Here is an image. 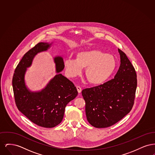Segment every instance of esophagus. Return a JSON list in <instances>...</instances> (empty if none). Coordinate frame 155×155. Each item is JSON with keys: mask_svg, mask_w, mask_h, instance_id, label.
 I'll return each mask as SVG.
<instances>
[{"mask_svg": "<svg viewBox=\"0 0 155 155\" xmlns=\"http://www.w3.org/2000/svg\"><path fill=\"white\" fill-rule=\"evenodd\" d=\"M76 88H77V91H78V92L79 94H80L81 92V91H82V89H81V87H79V86H77Z\"/></svg>", "mask_w": 155, "mask_h": 155, "instance_id": "esophagus-1", "label": "esophagus"}]
</instances>
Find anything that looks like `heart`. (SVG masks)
<instances>
[{
    "mask_svg": "<svg viewBox=\"0 0 155 155\" xmlns=\"http://www.w3.org/2000/svg\"><path fill=\"white\" fill-rule=\"evenodd\" d=\"M67 76L74 78L80 75L85 68V76L89 84L101 85L114 71L117 62L115 57L98 49L78 52L75 59L67 58L64 61Z\"/></svg>",
    "mask_w": 155,
    "mask_h": 155,
    "instance_id": "obj_1",
    "label": "heart"
}]
</instances>
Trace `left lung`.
Instances as JSON below:
<instances>
[{"mask_svg": "<svg viewBox=\"0 0 155 155\" xmlns=\"http://www.w3.org/2000/svg\"><path fill=\"white\" fill-rule=\"evenodd\" d=\"M118 51L121 63L114 78L102 85L82 91L87 120L96 128L114 125L130 113L134 103L136 71L125 53Z\"/></svg>", "mask_w": 155, "mask_h": 155, "instance_id": "1", "label": "left lung"}]
</instances>
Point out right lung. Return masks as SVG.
<instances>
[{"label":"right lung","mask_w":155,"mask_h":155,"mask_svg":"<svg viewBox=\"0 0 155 155\" xmlns=\"http://www.w3.org/2000/svg\"><path fill=\"white\" fill-rule=\"evenodd\" d=\"M51 45L39 42L27 52L16 67L12 80L18 109L32 123L44 128H52L59 124L63 118L67 104L78 95L74 84L60 73L64 67L61 56L54 58L57 74L45 88L32 92L27 88L24 80L27 68L31 66L38 53L46 51Z\"/></svg>","instance_id":"add662e5"}]
</instances>
